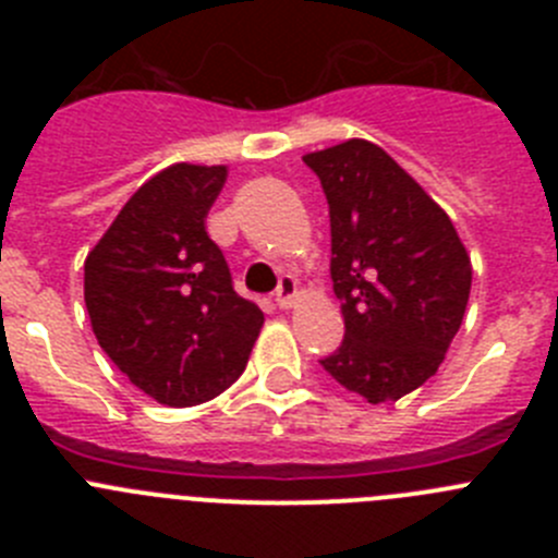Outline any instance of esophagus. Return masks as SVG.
<instances>
[{
  "instance_id": "obj_1",
  "label": "esophagus",
  "mask_w": 558,
  "mask_h": 558,
  "mask_svg": "<svg viewBox=\"0 0 558 558\" xmlns=\"http://www.w3.org/2000/svg\"><path fill=\"white\" fill-rule=\"evenodd\" d=\"M299 299V282H295L293 276H284L282 282H279V290H276V304L282 310H290Z\"/></svg>"
}]
</instances>
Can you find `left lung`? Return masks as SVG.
Segmentation results:
<instances>
[{"mask_svg": "<svg viewBox=\"0 0 558 558\" xmlns=\"http://www.w3.org/2000/svg\"><path fill=\"white\" fill-rule=\"evenodd\" d=\"M304 161L327 195L329 274L347 324L322 366L372 405L397 402L445 363L470 302V254L450 215L374 142Z\"/></svg>", "mask_w": 558, "mask_h": 558, "instance_id": "8db88e82", "label": "left lung"}]
</instances>
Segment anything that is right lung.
<instances>
[{
  "label": "right lung",
  "mask_w": 558,
  "mask_h": 558,
  "mask_svg": "<svg viewBox=\"0 0 558 558\" xmlns=\"http://www.w3.org/2000/svg\"><path fill=\"white\" fill-rule=\"evenodd\" d=\"M226 165L165 167L133 192L83 265L102 352L161 405L209 402L245 372L263 310L231 288L206 215Z\"/></svg>",
  "instance_id": "obj_1"
}]
</instances>
